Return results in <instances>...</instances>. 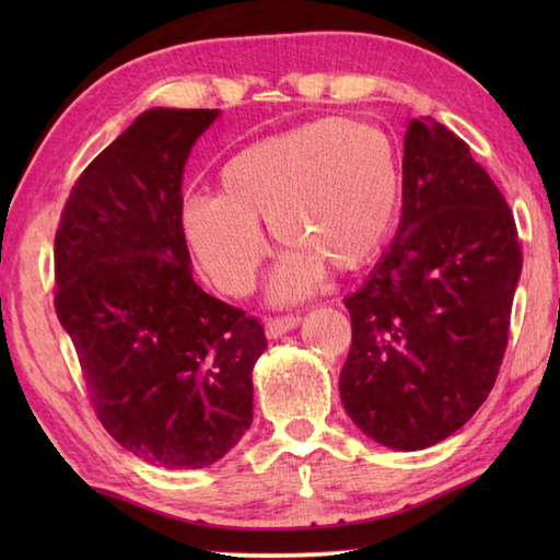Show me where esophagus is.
<instances>
[{"mask_svg":"<svg viewBox=\"0 0 560 560\" xmlns=\"http://www.w3.org/2000/svg\"><path fill=\"white\" fill-rule=\"evenodd\" d=\"M301 325V315H281V317H271L267 319V337L269 339H279L287 331L295 329Z\"/></svg>","mask_w":560,"mask_h":560,"instance_id":"34e87169","label":"esophagus"}]
</instances>
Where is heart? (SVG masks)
Returning a JSON list of instances; mask_svg holds the SVG:
<instances>
[{"label":"heart","instance_id":"b5f03b06","mask_svg":"<svg viewBox=\"0 0 560 560\" xmlns=\"http://www.w3.org/2000/svg\"><path fill=\"white\" fill-rule=\"evenodd\" d=\"M399 205V163L389 137L368 122L327 117L241 149L219 171V195H192L180 209L185 241L217 287H255L267 241L291 253L273 295L299 299L325 267L353 271L385 245Z\"/></svg>","mask_w":560,"mask_h":560}]
</instances>
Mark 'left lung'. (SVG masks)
Here are the masks:
<instances>
[{
  "mask_svg": "<svg viewBox=\"0 0 560 560\" xmlns=\"http://www.w3.org/2000/svg\"><path fill=\"white\" fill-rule=\"evenodd\" d=\"M397 237L343 305V409L365 435L423 450L467 423L501 371L522 271L517 225L469 147L433 117L404 137Z\"/></svg>",
  "mask_w": 560,
  "mask_h": 560,
  "instance_id": "obj_1",
  "label": "left lung"
}]
</instances>
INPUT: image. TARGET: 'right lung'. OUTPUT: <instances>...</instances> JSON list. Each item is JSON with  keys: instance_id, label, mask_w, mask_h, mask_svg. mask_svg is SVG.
<instances>
[{"instance_id": "1", "label": "right lung", "mask_w": 560, "mask_h": 560, "mask_svg": "<svg viewBox=\"0 0 560 560\" xmlns=\"http://www.w3.org/2000/svg\"><path fill=\"white\" fill-rule=\"evenodd\" d=\"M219 110L141 113L79 175L55 235V311L93 409L165 469L221 459L253 423L259 319L201 291L185 243L183 173Z\"/></svg>"}]
</instances>
